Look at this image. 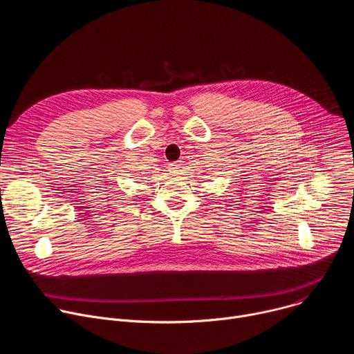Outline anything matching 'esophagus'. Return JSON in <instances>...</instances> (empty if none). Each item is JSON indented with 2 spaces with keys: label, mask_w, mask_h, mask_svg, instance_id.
<instances>
[{
  "label": "esophagus",
  "mask_w": 354,
  "mask_h": 354,
  "mask_svg": "<svg viewBox=\"0 0 354 354\" xmlns=\"http://www.w3.org/2000/svg\"><path fill=\"white\" fill-rule=\"evenodd\" d=\"M179 169H180V164H179V162H172V164H169V167H168V171H169L171 175H176Z\"/></svg>",
  "instance_id": "obj_1"
}]
</instances>
